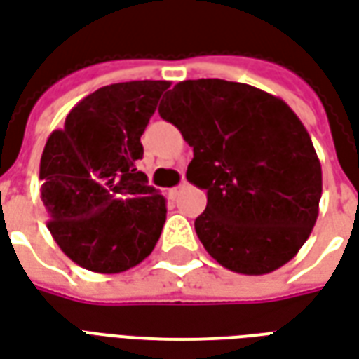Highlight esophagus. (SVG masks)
I'll use <instances>...</instances> for the list:
<instances>
[{"label": "esophagus", "mask_w": 359, "mask_h": 359, "mask_svg": "<svg viewBox=\"0 0 359 359\" xmlns=\"http://www.w3.org/2000/svg\"><path fill=\"white\" fill-rule=\"evenodd\" d=\"M182 188H184V182H182L180 187H175V188H171V190H169V196H171L172 200H175V198L180 194V190H182Z\"/></svg>", "instance_id": "1"}]
</instances>
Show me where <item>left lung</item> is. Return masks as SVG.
Instances as JSON below:
<instances>
[{
	"label": "left lung",
	"mask_w": 359,
	"mask_h": 359,
	"mask_svg": "<svg viewBox=\"0 0 359 359\" xmlns=\"http://www.w3.org/2000/svg\"><path fill=\"white\" fill-rule=\"evenodd\" d=\"M159 115L194 148L187 179L208 190L196 234L217 264L265 275L288 264L319 215L321 163L280 97L221 79L175 84Z\"/></svg>",
	"instance_id": "obj_1"
}]
</instances>
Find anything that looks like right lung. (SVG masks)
I'll return each mask as SVG.
<instances>
[{
	"mask_svg": "<svg viewBox=\"0 0 359 359\" xmlns=\"http://www.w3.org/2000/svg\"><path fill=\"white\" fill-rule=\"evenodd\" d=\"M171 84L133 81L86 95L53 130L40 159L42 202L53 241L74 264L121 273L156 248L165 198L136 169L140 136Z\"/></svg>",
	"mask_w": 359,
	"mask_h": 359,
	"instance_id": "obj_1",
	"label": "right lung"
}]
</instances>
